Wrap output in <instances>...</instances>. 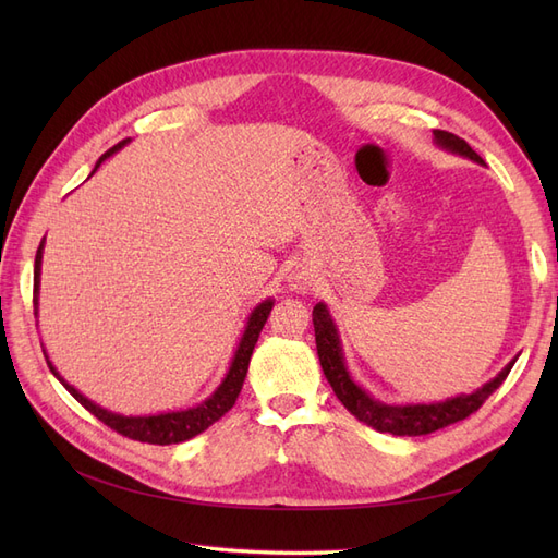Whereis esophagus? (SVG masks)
Here are the masks:
<instances>
[{"instance_id": "1", "label": "esophagus", "mask_w": 558, "mask_h": 558, "mask_svg": "<svg viewBox=\"0 0 558 558\" xmlns=\"http://www.w3.org/2000/svg\"><path fill=\"white\" fill-rule=\"evenodd\" d=\"M291 286H293L295 291H305L307 286H312V281H310L307 272H302V269H295L293 277H291Z\"/></svg>"}]
</instances>
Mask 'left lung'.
<instances>
[{
    "label": "left lung",
    "mask_w": 558,
    "mask_h": 558,
    "mask_svg": "<svg viewBox=\"0 0 558 558\" xmlns=\"http://www.w3.org/2000/svg\"><path fill=\"white\" fill-rule=\"evenodd\" d=\"M435 140L440 146L456 150V154H461L475 162H484L475 154V150L470 148V144L459 137V134L447 132V130H437ZM312 320H314L318 361H320V367H324L326 379L332 386L335 396L340 398V402L353 416L363 421V424L373 426L379 433L416 437V435H428V433H435L440 428H447V426L456 424V421H463L482 408L486 398L492 396L496 388L505 381V377L510 375V369L514 365V361H512L496 379L484 384L480 391L470 393V396H459V398H451V400L437 402V404H408V408H396V404H381V402L373 400L361 386L351 381L347 367L342 363L340 337H337V330L332 326V318H330L326 305H320L318 302L312 312Z\"/></svg>",
    "instance_id": "obj_1"
}]
</instances>
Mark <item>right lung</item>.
<instances>
[{
    "label": "right lung",
    "mask_w": 558,
    "mask_h": 558,
    "mask_svg": "<svg viewBox=\"0 0 558 558\" xmlns=\"http://www.w3.org/2000/svg\"><path fill=\"white\" fill-rule=\"evenodd\" d=\"M128 140L118 142L116 146H111L107 154L99 158V162H102L107 156H111L113 150L121 148ZM97 162V165H99ZM41 246L44 242L39 244L37 248V258H35V302H37V291H39V267H41ZM269 310H272V300H265L260 302V305L253 310L251 318H248V326H246V332L242 337V342L238 347V353H234V361L230 365V373L228 377L223 379V384L218 386V391L205 400L202 404H197V408H191V410H183V412H167V414H156V416H121V414H111L102 408H97L95 402H90L88 398H83L74 386L66 384L58 373L56 367L50 365L48 361V367L50 373H53L62 386L70 391L83 408H86L90 414H95L99 421H102L105 426H109L111 430L121 433L123 437H130V440H137V442H148V445H179L183 440H191V437L199 435L202 430H207L211 424H216L218 418H221L232 404L234 400H238L240 391H242V384H244V377H246V369H248V361H251V353H253V347H256L258 342V335L265 326V320L269 316Z\"/></svg>",
    "instance_id": "obj_1"
}]
</instances>
